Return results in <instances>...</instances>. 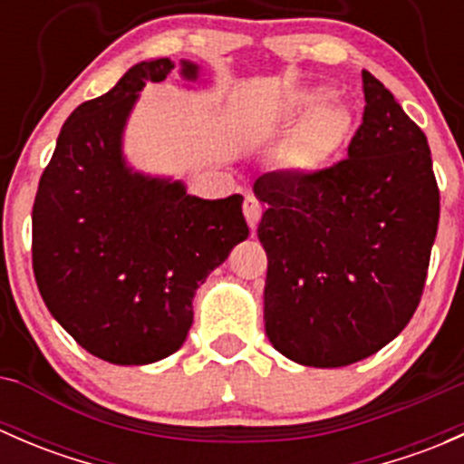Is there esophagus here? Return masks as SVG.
<instances>
[{
  "mask_svg": "<svg viewBox=\"0 0 464 464\" xmlns=\"http://www.w3.org/2000/svg\"><path fill=\"white\" fill-rule=\"evenodd\" d=\"M242 208H245V218H246V222H249L251 231L256 233V228H258V222L262 218V204L254 198V195H246Z\"/></svg>",
  "mask_w": 464,
  "mask_h": 464,
  "instance_id": "esophagus-1",
  "label": "esophagus"
}]
</instances>
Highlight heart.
<instances>
[{"label":"heart","mask_w":464,"mask_h":464,"mask_svg":"<svg viewBox=\"0 0 464 464\" xmlns=\"http://www.w3.org/2000/svg\"><path fill=\"white\" fill-rule=\"evenodd\" d=\"M323 96L312 98V102H321ZM350 114L339 105H321L312 111L292 139L289 145V161L301 170H314L323 166L350 134Z\"/></svg>","instance_id":"b5f03b06"}]
</instances>
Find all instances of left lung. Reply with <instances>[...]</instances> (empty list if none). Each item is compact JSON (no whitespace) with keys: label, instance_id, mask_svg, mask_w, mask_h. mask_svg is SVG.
I'll return each instance as SVG.
<instances>
[{"label":"left lung","instance_id":"obj_1","mask_svg":"<svg viewBox=\"0 0 464 464\" xmlns=\"http://www.w3.org/2000/svg\"><path fill=\"white\" fill-rule=\"evenodd\" d=\"M363 93L348 159L254 184L266 204L265 330L301 366H350L391 343L418 310L438 233L427 137L371 72Z\"/></svg>","mask_w":464,"mask_h":464}]
</instances>
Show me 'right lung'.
Returning <instances> with one entry per match:
<instances>
[{
  "label": "right lung",
  "mask_w": 464,
  "mask_h": 464,
  "mask_svg": "<svg viewBox=\"0 0 464 464\" xmlns=\"http://www.w3.org/2000/svg\"><path fill=\"white\" fill-rule=\"evenodd\" d=\"M175 63H137L60 130L33 204V271L51 316L102 362L145 366L184 345L193 298L215 266L249 237L242 195L202 199L181 179L134 170L123 152L145 82ZM179 76L202 72L179 60Z\"/></svg>",
  "instance_id": "right-lung-1"
}]
</instances>
